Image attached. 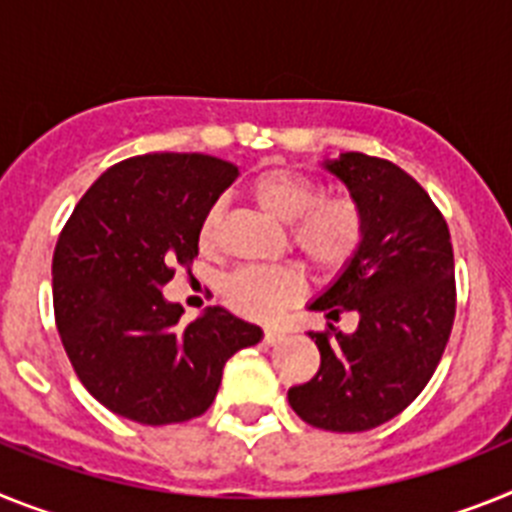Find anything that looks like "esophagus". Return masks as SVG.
I'll return each instance as SVG.
<instances>
[{
	"mask_svg": "<svg viewBox=\"0 0 512 512\" xmlns=\"http://www.w3.org/2000/svg\"><path fill=\"white\" fill-rule=\"evenodd\" d=\"M281 340H283V332L278 330H265V337H262L265 345H275V342H281Z\"/></svg>",
	"mask_w": 512,
	"mask_h": 512,
	"instance_id": "obj_1",
	"label": "esophagus"
}]
</instances>
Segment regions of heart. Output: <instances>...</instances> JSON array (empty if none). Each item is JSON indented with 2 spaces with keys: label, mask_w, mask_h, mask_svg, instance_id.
<instances>
[{
  "label": "heart",
  "mask_w": 512,
  "mask_h": 512,
  "mask_svg": "<svg viewBox=\"0 0 512 512\" xmlns=\"http://www.w3.org/2000/svg\"><path fill=\"white\" fill-rule=\"evenodd\" d=\"M252 198L273 219L291 224V239L301 255L322 270H340L363 242L361 208L348 198H322V188L291 170H268L252 182ZM221 206L213 203L201 221V244L213 247L219 237ZM304 278L293 268H239L224 281L231 309L247 317H273L296 301Z\"/></svg>",
  "instance_id": "b5f03b06"
}]
</instances>
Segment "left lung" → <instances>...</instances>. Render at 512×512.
Here are the masks:
<instances>
[{"instance_id":"obj_1","label":"left lung","mask_w":512,"mask_h":512,"mask_svg":"<svg viewBox=\"0 0 512 512\" xmlns=\"http://www.w3.org/2000/svg\"><path fill=\"white\" fill-rule=\"evenodd\" d=\"M322 167L361 208L363 242L309 309L327 319L355 311L358 327L309 332L322 363L314 379L288 389V404L314 428L363 433L410 407L446 350L456 314L451 234L397 164L345 151Z\"/></svg>"}]
</instances>
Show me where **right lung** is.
<instances>
[{"mask_svg":"<svg viewBox=\"0 0 512 512\" xmlns=\"http://www.w3.org/2000/svg\"><path fill=\"white\" fill-rule=\"evenodd\" d=\"M237 175L208 154L131 157L102 172L66 221L53 252L56 327L79 381L115 415L141 425L203 415L226 361L262 340L224 306L182 324L185 309L162 296Z\"/></svg>","mask_w":512,"mask_h":512,"instance_id":"right-lung-1","label":"right lung"}]
</instances>
